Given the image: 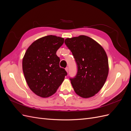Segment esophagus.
Masks as SVG:
<instances>
[{
	"mask_svg": "<svg viewBox=\"0 0 131 131\" xmlns=\"http://www.w3.org/2000/svg\"><path fill=\"white\" fill-rule=\"evenodd\" d=\"M65 70H66V72H67V73H68V67H66V69H65Z\"/></svg>",
	"mask_w": 131,
	"mask_h": 131,
	"instance_id": "34e87169",
	"label": "esophagus"
}]
</instances>
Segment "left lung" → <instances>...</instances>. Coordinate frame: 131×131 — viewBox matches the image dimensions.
Returning <instances> with one entry per match:
<instances>
[{"label": "left lung", "instance_id": "obj_1", "mask_svg": "<svg viewBox=\"0 0 131 131\" xmlns=\"http://www.w3.org/2000/svg\"><path fill=\"white\" fill-rule=\"evenodd\" d=\"M64 42L78 65L76 77L70 79L75 92L84 98L94 96L104 86L108 75V59L104 49L86 35L67 38Z\"/></svg>", "mask_w": 131, "mask_h": 131}]
</instances>
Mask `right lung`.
I'll list each match as a JSON object with an SVG mask.
<instances>
[{
	"label": "right lung",
	"instance_id": "1",
	"mask_svg": "<svg viewBox=\"0 0 131 131\" xmlns=\"http://www.w3.org/2000/svg\"><path fill=\"white\" fill-rule=\"evenodd\" d=\"M63 38L47 35L34 41L22 60V69L29 89L37 96L47 98L56 93L67 73L59 67L57 50Z\"/></svg>",
	"mask_w": 131,
	"mask_h": 131
}]
</instances>
